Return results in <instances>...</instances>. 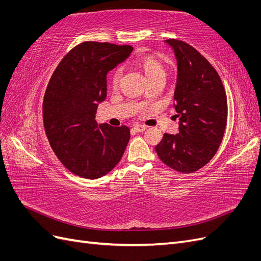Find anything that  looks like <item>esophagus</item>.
I'll use <instances>...</instances> for the list:
<instances>
[{"label":"esophagus","mask_w":261,"mask_h":261,"mask_svg":"<svg viewBox=\"0 0 261 261\" xmlns=\"http://www.w3.org/2000/svg\"><path fill=\"white\" fill-rule=\"evenodd\" d=\"M133 129L137 132V133H141V132H145L147 129V126L141 125V124H135V125H134Z\"/></svg>","instance_id":"esophagus-1"}]
</instances>
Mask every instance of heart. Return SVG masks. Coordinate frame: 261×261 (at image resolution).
Here are the masks:
<instances>
[{"label": "heart", "mask_w": 261, "mask_h": 261, "mask_svg": "<svg viewBox=\"0 0 261 261\" xmlns=\"http://www.w3.org/2000/svg\"><path fill=\"white\" fill-rule=\"evenodd\" d=\"M135 64L143 70L146 77L152 83L158 80H164L165 77V67L163 63L158 59L154 55L150 54H143L135 60ZM122 78V69L116 68L111 75V84L116 88L121 83Z\"/></svg>", "instance_id": "obj_1"}]
</instances>
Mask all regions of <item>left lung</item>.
Here are the masks:
<instances>
[{
    "label": "left lung",
    "mask_w": 261,
    "mask_h": 261,
    "mask_svg": "<svg viewBox=\"0 0 261 261\" xmlns=\"http://www.w3.org/2000/svg\"><path fill=\"white\" fill-rule=\"evenodd\" d=\"M177 60L174 92L179 133H165L155 151L160 160L180 173L204 167L220 147L227 122V99L222 81L209 61L188 43L169 39Z\"/></svg>",
    "instance_id": "obj_1"
}]
</instances>
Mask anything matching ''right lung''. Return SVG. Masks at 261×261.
I'll list each match as a JSON object with an SVG mask.
<instances>
[{
	"instance_id": "obj_1",
	"label": "right lung",
	"mask_w": 261,
	"mask_h": 261,
	"mask_svg": "<svg viewBox=\"0 0 261 261\" xmlns=\"http://www.w3.org/2000/svg\"><path fill=\"white\" fill-rule=\"evenodd\" d=\"M132 45L85 41L70 50L53 72L43 98V125L54 153L74 174L106 175L122 159L127 126L98 124L99 102L107 97V74L129 57Z\"/></svg>"
}]
</instances>
